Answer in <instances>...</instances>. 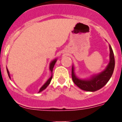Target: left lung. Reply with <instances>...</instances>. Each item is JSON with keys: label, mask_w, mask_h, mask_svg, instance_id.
Listing matches in <instances>:
<instances>
[{"label": "left lung", "mask_w": 122, "mask_h": 122, "mask_svg": "<svg viewBox=\"0 0 122 122\" xmlns=\"http://www.w3.org/2000/svg\"><path fill=\"white\" fill-rule=\"evenodd\" d=\"M110 48V62L104 71L93 76L89 80H82L76 78L74 73V68H71V77L74 83L80 89L86 91H96L102 88L107 84L112 76L115 67V59L111 46Z\"/></svg>", "instance_id": "1"}]
</instances>
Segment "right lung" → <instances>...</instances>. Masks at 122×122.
I'll return each instance as SVG.
<instances>
[{
  "label": "right lung",
  "mask_w": 122,
  "mask_h": 122,
  "mask_svg": "<svg viewBox=\"0 0 122 122\" xmlns=\"http://www.w3.org/2000/svg\"><path fill=\"white\" fill-rule=\"evenodd\" d=\"M56 61H57V60H56V59H55V60H53L52 62L51 63V64H50V70H51V72H52V73L53 68H54V65H55V63H56ZM7 73H8V75H9V78H10V74H9V70H8V69H7ZM52 75L51 76V78H50L49 79V80H47V81L46 83L45 84H44V85L43 86H42V87H41V89H39V92H41V91H43L44 89H45L47 87V86H48V85L50 84V83H51V80H52Z\"/></svg>",
  "instance_id": "add662e5"
}]
</instances>
